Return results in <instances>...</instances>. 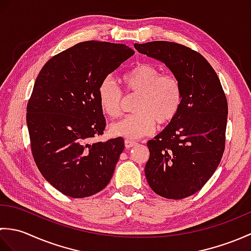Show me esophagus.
Masks as SVG:
<instances>
[{
    "instance_id": "esophagus-1",
    "label": "esophagus",
    "mask_w": 251,
    "mask_h": 251,
    "mask_svg": "<svg viewBox=\"0 0 251 251\" xmlns=\"http://www.w3.org/2000/svg\"><path fill=\"white\" fill-rule=\"evenodd\" d=\"M124 143H125V148H126V149H130V148H132V147L137 145V142L128 140V139H126Z\"/></svg>"
}]
</instances>
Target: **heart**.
<instances>
[{
  "label": "heart",
  "instance_id": "1",
  "mask_svg": "<svg viewBox=\"0 0 251 251\" xmlns=\"http://www.w3.org/2000/svg\"><path fill=\"white\" fill-rule=\"evenodd\" d=\"M123 83L127 96H138L134 103L135 114L124 117L110 126L114 137L129 140L152 135L156 123L161 126L170 124L182 105V86L177 76L162 74L151 63H140L124 74ZM101 110L110 117L120 116L124 96L113 77H104L98 87Z\"/></svg>",
  "mask_w": 251,
  "mask_h": 251
}]
</instances>
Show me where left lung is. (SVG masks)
Returning <instances> with one entry per match:
<instances>
[{"instance_id": "left-lung-1", "label": "left lung", "mask_w": 251, "mask_h": 251, "mask_svg": "<svg viewBox=\"0 0 251 251\" xmlns=\"http://www.w3.org/2000/svg\"><path fill=\"white\" fill-rule=\"evenodd\" d=\"M162 61L179 78L182 105L176 119L148 142L145 173L150 188L165 199L182 200L200 191L225 152L227 101L217 73L200 52L166 41L135 44Z\"/></svg>"}]
</instances>
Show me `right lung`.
Here are the masks:
<instances>
[{
	"instance_id": "1",
	"label": "right lung",
	"mask_w": 251,
	"mask_h": 251,
	"mask_svg": "<svg viewBox=\"0 0 251 251\" xmlns=\"http://www.w3.org/2000/svg\"><path fill=\"white\" fill-rule=\"evenodd\" d=\"M135 54L124 44L87 41L47 61L26 105L32 155L42 176L62 194L83 199L103 190L124 150L119 137L103 134L99 84Z\"/></svg>"
}]
</instances>
